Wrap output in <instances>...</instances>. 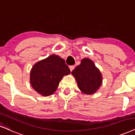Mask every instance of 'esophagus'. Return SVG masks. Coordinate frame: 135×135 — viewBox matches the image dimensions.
<instances>
[{
  "label": "esophagus",
  "instance_id": "34e87169",
  "mask_svg": "<svg viewBox=\"0 0 135 135\" xmlns=\"http://www.w3.org/2000/svg\"><path fill=\"white\" fill-rule=\"evenodd\" d=\"M74 66H69V69H70V71H73V70H74Z\"/></svg>",
  "mask_w": 135,
  "mask_h": 135
}]
</instances>
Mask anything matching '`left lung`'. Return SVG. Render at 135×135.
<instances>
[{
  "instance_id": "1",
  "label": "left lung",
  "mask_w": 135,
  "mask_h": 135,
  "mask_svg": "<svg viewBox=\"0 0 135 135\" xmlns=\"http://www.w3.org/2000/svg\"><path fill=\"white\" fill-rule=\"evenodd\" d=\"M83 93L93 94L99 89L103 83L102 74L92 60L84 58L81 64L71 73Z\"/></svg>"
}]
</instances>
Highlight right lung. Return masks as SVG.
<instances>
[{"instance_id":"add662e5","label":"right lung","mask_w":135,"mask_h":135,"mask_svg":"<svg viewBox=\"0 0 135 135\" xmlns=\"http://www.w3.org/2000/svg\"><path fill=\"white\" fill-rule=\"evenodd\" d=\"M70 73L64 60L52 54L35 63L30 72V83L41 96H49L55 93L64 76Z\"/></svg>"}]
</instances>
